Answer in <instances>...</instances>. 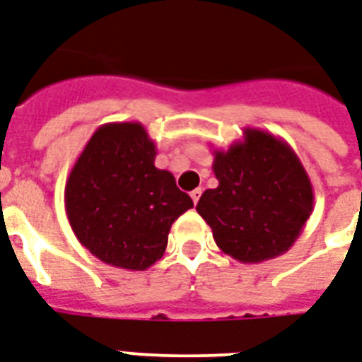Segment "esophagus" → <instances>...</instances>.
<instances>
[{"label": "esophagus", "instance_id": "obj_1", "mask_svg": "<svg viewBox=\"0 0 362 362\" xmlns=\"http://www.w3.org/2000/svg\"><path fill=\"white\" fill-rule=\"evenodd\" d=\"M201 193H203V189H201V187H195V189H193V192L189 193V195H192L193 203H197V201H199Z\"/></svg>", "mask_w": 362, "mask_h": 362}]
</instances>
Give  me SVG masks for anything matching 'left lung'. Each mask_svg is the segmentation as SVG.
<instances>
[{
	"label": "left lung",
	"mask_w": 362,
	"mask_h": 362,
	"mask_svg": "<svg viewBox=\"0 0 362 362\" xmlns=\"http://www.w3.org/2000/svg\"><path fill=\"white\" fill-rule=\"evenodd\" d=\"M218 186L197 203L218 248L241 264L285 255L313 211V186L283 138L247 127L243 140L214 150Z\"/></svg>",
	"instance_id": "8db88e82"
}]
</instances>
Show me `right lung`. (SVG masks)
<instances>
[{"mask_svg": "<svg viewBox=\"0 0 362 362\" xmlns=\"http://www.w3.org/2000/svg\"><path fill=\"white\" fill-rule=\"evenodd\" d=\"M142 123L98 127L71 167L64 206L77 241L107 266L144 272L167 248L170 226L192 209Z\"/></svg>", "mask_w": 362, "mask_h": 362, "instance_id": "1", "label": "right lung"}]
</instances>
